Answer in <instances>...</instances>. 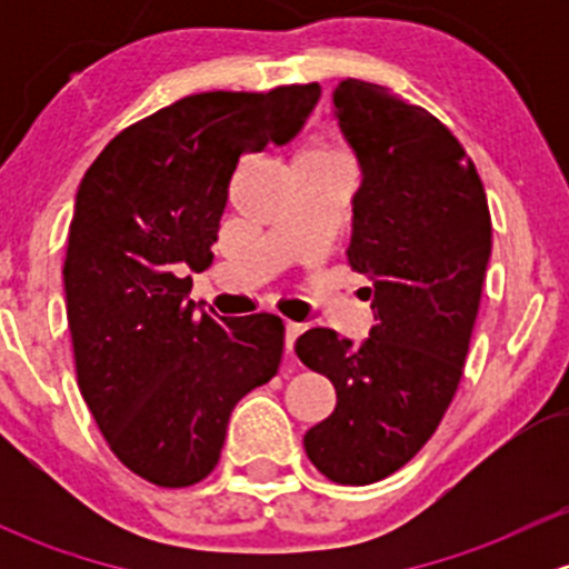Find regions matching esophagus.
Wrapping results in <instances>:
<instances>
[{
	"label": "esophagus",
	"instance_id": "esophagus-1",
	"mask_svg": "<svg viewBox=\"0 0 569 569\" xmlns=\"http://www.w3.org/2000/svg\"><path fill=\"white\" fill-rule=\"evenodd\" d=\"M300 325H291V321H286V327H283V347H286V355H291L295 352V341H297V336H300Z\"/></svg>",
	"mask_w": 569,
	"mask_h": 569
}]
</instances>
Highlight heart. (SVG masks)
I'll return each instance as SVG.
<instances>
[{"label":"heart","mask_w":569,"mask_h":569,"mask_svg":"<svg viewBox=\"0 0 569 569\" xmlns=\"http://www.w3.org/2000/svg\"><path fill=\"white\" fill-rule=\"evenodd\" d=\"M306 157H311V159H330V162H343V157L336 151V148H317V151L306 153Z\"/></svg>","instance_id":"heart-1"}]
</instances>
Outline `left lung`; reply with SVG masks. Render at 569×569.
I'll list each match as a JSON object with an SVG mask.
<instances>
[{
	"mask_svg": "<svg viewBox=\"0 0 569 569\" xmlns=\"http://www.w3.org/2000/svg\"><path fill=\"white\" fill-rule=\"evenodd\" d=\"M332 114L360 168L347 258L369 278L375 325L360 347L313 327L295 349L338 396L306 432L308 457L338 485H371L421 451L455 399L492 226L473 162L427 109L343 79Z\"/></svg>",
	"mask_w": 569,
	"mask_h": 569,
	"instance_id": "obj_1",
	"label": "left lung"
}]
</instances>
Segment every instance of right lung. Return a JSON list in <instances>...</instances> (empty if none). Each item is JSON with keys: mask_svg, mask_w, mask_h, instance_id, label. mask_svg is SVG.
<instances>
[{"mask_svg": "<svg viewBox=\"0 0 569 569\" xmlns=\"http://www.w3.org/2000/svg\"><path fill=\"white\" fill-rule=\"evenodd\" d=\"M319 96L317 82L187 96L120 131L79 183L62 269L79 391L153 485L206 479L237 401L278 375L283 321L203 311L187 272L214 258L239 159L295 140Z\"/></svg>", "mask_w": 569, "mask_h": 569, "instance_id": "right-lung-1", "label": "right lung"}]
</instances>
